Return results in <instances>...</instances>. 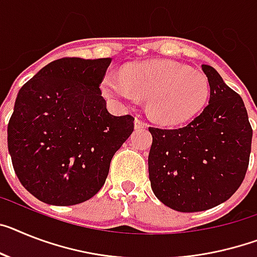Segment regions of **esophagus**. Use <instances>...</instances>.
<instances>
[{
    "label": "esophagus",
    "mask_w": 257,
    "mask_h": 257,
    "mask_svg": "<svg viewBox=\"0 0 257 257\" xmlns=\"http://www.w3.org/2000/svg\"><path fill=\"white\" fill-rule=\"evenodd\" d=\"M148 126L145 121H142L141 118H136L135 120V128L136 129H145Z\"/></svg>",
    "instance_id": "esophagus-1"
}]
</instances>
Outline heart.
I'll return each mask as SVG.
<instances>
[{
  "instance_id": "1",
  "label": "heart",
  "mask_w": 257,
  "mask_h": 257,
  "mask_svg": "<svg viewBox=\"0 0 257 257\" xmlns=\"http://www.w3.org/2000/svg\"><path fill=\"white\" fill-rule=\"evenodd\" d=\"M100 87L108 98L129 104L148 99L150 117L167 126L192 120L205 107L210 94L204 73L166 60L131 64L121 75L105 73Z\"/></svg>"
}]
</instances>
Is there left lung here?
Listing matches in <instances>:
<instances>
[{
	"label": "left lung",
	"mask_w": 257,
	"mask_h": 257,
	"mask_svg": "<svg viewBox=\"0 0 257 257\" xmlns=\"http://www.w3.org/2000/svg\"><path fill=\"white\" fill-rule=\"evenodd\" d=\"M209 104L188 125L149 128V179L166 206L183 213L208 210L231 197L248 169L252 128L243 99L214 68L202 65Z\"/></svg>",
	"instance_id": "obj_1"
}]
</instances>
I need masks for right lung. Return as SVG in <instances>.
<instances>
[{"instance_id": "obj_1", "label": "right lung", "mask_w": 257, "mask_h": 257, "mask_svg": "<svg viewBox=\"0 0 257 257\" xmlns=\"http://www.w3.org/2000/svg\"><path fill=\"white\" fill-rule=\"evenodd\" d=\"M111 61L56 60L19 90L9 153L19 182L45 204L75 205L96 195L132 135L135 117L111 115L99 88Z\"/></svg>"}]
</instances>
